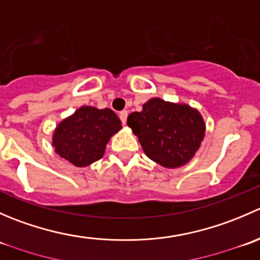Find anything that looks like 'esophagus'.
<instances>
[{
	"label": "esophagus",
	"instance_id": "34e87169",
	"mask_svg": "<svg viewBox=\"0 0 260 260\" xmlns=\"http://www.w3.org/2000/svg\"><path fill=\"white\" fill-rule=\"evenodd\" d=\"M127 117H128V112L127 111H122L119 113V119L122 120L123 124H125V122H127Z\"/></svg>",
	"mask_w": 260,
	"mask_h": 260
}]
</instances>
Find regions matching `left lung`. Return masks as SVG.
<instances>
[{
  "label": "left lung",
  "mask_w": 260,
  "mask_h": 260,
  "mask_svg": "<svg viewBox=\"0 0 260 260\" xmlns=\"http://www.w3.org/2000/svg\"><path fill=\"white\" fill-rule=\"evenodd\" d=\"M128 127L138 137L148 158L166 169L183 166L195 156L206 125L198 109L152 98L142 111L128 115Z\"/></svg>",
  "instance_id": "left-lung-1"
}]
</instances>
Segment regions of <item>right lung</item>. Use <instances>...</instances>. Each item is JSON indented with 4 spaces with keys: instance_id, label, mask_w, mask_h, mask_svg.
<instances>
[{
    "instance_id": "right-lung-1",
    "label": "right lung",
    "mask_w": 260,
    "mask_h": 260,
    "mask_svg": "<svg viewBox=\"0 0 260 260\" xmlns=\"http://www.w3.org/2000/svg\"><path fill=\"white\" fill-rule=\"evenodd\" d=\"M120 128L122 122L112 109L83 106L56 125L52 146L70 164L86 167L103 157L107 143Z\"/></svg>"
}]
</instances>
